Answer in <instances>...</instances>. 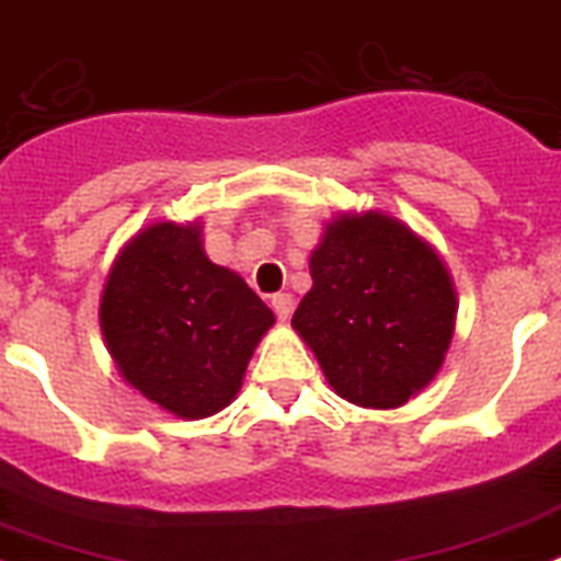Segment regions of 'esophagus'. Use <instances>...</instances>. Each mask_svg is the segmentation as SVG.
Instances as JSON below:
<instances>
[{"label": "esophagus", "instance_id": "esophagus-1", "mask_svg": "<svg viewBox=\"0 0 561 561\" xmlns=\"http://www.w3.org/2000/svg\"><path fill=\"white\" fill-rule=\"evenodd\" d=\"M272 309H275L277 320H289L295 312V298L289 291H277V295H272Z\"/></svg>", "mask_w": 561, "mask_h": 561}]
</instances>
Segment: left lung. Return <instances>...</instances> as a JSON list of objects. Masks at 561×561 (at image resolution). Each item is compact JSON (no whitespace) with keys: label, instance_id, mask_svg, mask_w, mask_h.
Here are the masks:
<instances>
[{"label":"left lung","instance_id":"left-lung-1","mask_svg":"<svg viewBox=\"0 0 561 561\" xmlns=\"http://www.w3.org/2000/svg\"><path fill=\"white\" fill-rule=\"evenodd\" d=\"M312 289L291 329L334 394L363 409H400L443 368L457 323L448 266L409 224L380 209L327 224L309 257Z\"/></svg>","mask_w":561,"mask_h":561}]
</instances>
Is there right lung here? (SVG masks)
<instances>
[{
	"label": "right lung",
	"mask_w": 561,
	"mask_h": 561,
	"mask_svg": "<svg viewBox=\"0 0 561 561\" xmlns=\"http://www.w3.org/2000/svg\"><path fill=\"white\" fill-rule=\"evenodd\" d=\"M201 221H156L124 243L99 306L118 375L158 409L204 420L241 391L275 314L204 252Z\"/></svg>",
	"instance_id": "obj_1"
}]
</instances>
